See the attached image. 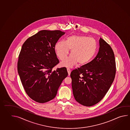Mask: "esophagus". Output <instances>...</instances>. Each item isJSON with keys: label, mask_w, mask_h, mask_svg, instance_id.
<instances>
[{"label": "esophagus", "mask_w": 130, "mask_h": 130, "mask_svg": "<svg viewBox=\"0 0 130 130\" xmlns=\"http://www.w3.org/2000/svg\"><path fill=\"white\" fill-rule=\"evenodd\" d=\"M67 71H68V72L69 75H70V73H71V70H70V69L69 68H67Z\"/></svg>", "instance_id": "esophagus-1"}]
</instances>
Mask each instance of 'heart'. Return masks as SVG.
Listing matches in <instances>:
<instances>
[{
  "mask_svg": "<svg viewBox=\"0 0 130 130\" xmlns=\"http://www.w3.org/2000/svg\"><path fill=\"white\" fill-rule=\"evenodd\" d=\"M56 54L61 60H64L71 50V55L61 64L66 67H72L78 62L79 65L88 63L93 58L97 50L95 40L84 36L73 35L67 38L66 42L60 41L55 45Z\"/></svg>",
  "mask_w": 130,
  "mask_h": 130,
  "instance_id": "obj_1",
  "label": "heart"
}]
</instances>
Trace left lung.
Here are the masks:
<instances>
[{"mask_svg":"<svg viewBox=\"0 0 130 130\" xmlns=\"http://www.w3.org/2000/svg\"><path fill=\"white\" fill-rule=\"evenodd\" d=\"M100 48L95 58L71 73L73 95L83 106H91L106 94L116 74L114 52L110 45L100 38Z\"/></svg>","mask_w":130,"mask_h":130,"instance_id":"left-lung-1","label":"left lung"}]
</instances>
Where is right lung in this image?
<instances>
[{"label": "right lung", "instance_id": "obj_1", "mask_svg": "<svg viewBox=\"0 0 130 130\" xmlns=\"http://www.w3.org/2000/svg\"><path fill=\"white\" fill-rule=\"evenodd\" d=\"M64 34L59 30H42L22 45L18 61L19 75L27 95L38 103H46L55 98L68 75L65 67L53 70L59 63L55 45Z\"/></svg>", "mask_w": 130, "mask_h": 130}]
</instances>
